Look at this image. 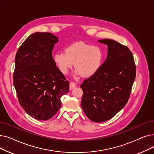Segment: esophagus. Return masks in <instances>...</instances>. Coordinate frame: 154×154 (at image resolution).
I'll return each instance as SVG.
<instances>
[{"label": "esophagus", "instance_id": "esophagus-1", "mask_svg": "<svg viewBox=\"0 0 154 154\" xmlns=\"http://www.w3.org/2000/svg\"><path fill=\"white\" fill-rule=\"evenodd\" d=\"M75 87H76V84L74 82H70V90L73 89V88H75Z\"/></svg>", "mask_w": 154, "mask_h": 154}]
</instances>
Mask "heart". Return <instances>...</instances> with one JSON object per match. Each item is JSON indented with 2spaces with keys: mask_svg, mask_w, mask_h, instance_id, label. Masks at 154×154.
Segmentation results:
<instances>
[{
  "mask_svg": "<svg viewBox=\"0 0 154 154\" xmlns=\"http://www.w3.org/2000/svg\"><path fill=\"white\" fill-rule=\"evenodd\" d=\"M103 57L100 46L77 42L66 47L65 52L55 53L54 60L62 74H66L74 64L77 74L89 77L99 70Z\"/></svg>",
  "mask_w": 154,
  "mask_h": 154,
  "instance_id": "1",
  "label": "heart"
}]
</instances>
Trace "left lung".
Wrapping results in <instances>:
<instances>
[{
    "label": "left lung",
    "instance_id": "8db88e82",
    "mask_svg": "<svg viewBox=\"0 0 154 154\" xmlns=\"http://www.w3.org/2000/svg\"><path fill=\"white\" fill-rule=\"evenodd\" d=\"M99 42L108 46L107 59L99 70L80 85L82 108L94 122L110 119L124 108L136 75L134 56L127 46L111 39Z\"/></svg>",
    "mask_w": 154,
    "mask_h": 154
}]
</instances>
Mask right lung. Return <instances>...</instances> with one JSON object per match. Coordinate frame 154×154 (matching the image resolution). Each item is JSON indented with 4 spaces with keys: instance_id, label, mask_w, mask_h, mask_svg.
Instances as JSON below:
<instances>
[{
    "instance_id": "obj_1",
    "label": "right lung",
    "mask_w": 154,
    "mask_h": 154,
    "mask_svg": "<svg viewBox=\"0 0 154 154\" xmlns=\"http://www.w3.org/2000/svg\"><path fill=\"white\" fill-rule=\"evenodd\" d=\"M58 40L51 33L36 32L22 43L15 55L13 82L19 102L39 120H47L57 112L61 97L69 90V81L52 57Z\"/></svg>"
}]
</instances>
